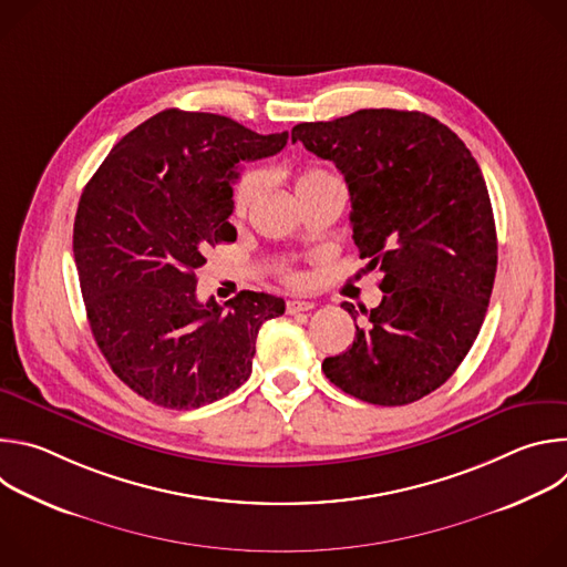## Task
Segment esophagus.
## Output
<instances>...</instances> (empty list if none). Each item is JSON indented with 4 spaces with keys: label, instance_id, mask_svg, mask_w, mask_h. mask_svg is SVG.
I'll use <instances>...</instances> for the list:
<instances>
[{
    "label": "esophagus",
    "instance_id": "1",
    "mask_svg": "<svg viewBox=\"0 0 567 567\" xmlns=\"http://www.w3.org/2000/svg\"><path fill=\"white\" fill-rule=\"evenodd\" d=\"M313 309V302L309 300H289L287 302V313H300V311H309Z\"/></svg>",
    "mask_w": 567,
    "mask_h": 567
}]
</instances>
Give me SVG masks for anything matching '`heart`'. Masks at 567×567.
I'll return each mask as SVG.
<instances>
[{
    "mask_svg": "<svg viewBox=\"0 0 567 567\" xmlns=\"http://www.w3.org/2000/svg\"><path fill=\"white\" fill-rule=\"evenodd\" d=\"M330 184H341V182L332 173H328V171H322L318 166H309V168L298 173L293 188H296L298 199H302L309 193H313V190H318L322 186H330ZM260 188H262V173L260 171H245L235 179L233 190H230V204H233V215L235 217H245L247 215V210L256 202ZM287 280L296 282L298 278L289 274Z\"/></svg>",
    "mask_w": 567,
    "mask_h": 567,
    "instance_id": "b5f03b06",
    "label": "heart"
}]
</instances>
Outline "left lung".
<instances>
[{"label":"left lung","mask_w":567,"mask_h":567,"mask_svg":"<svg viewBox=\"0 0 567 567\" xmlns=\"http://www.w3.org/2000/svg\"><path fill=\"white\" fill-rule=\"evenodd\" d=\"M346 177L352 237L383 274V300L361 309L354 343L322 361L343 392L403 406L437 390L471 350L487 313L496 267V221L477 161L437 118L359 110L291 130ZM343 309L357 320L354 305Z\"/></svg>","instance_id":"1"}]
</instances>
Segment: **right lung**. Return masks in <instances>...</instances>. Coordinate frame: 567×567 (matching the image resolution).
<instances>
[{
  "label": "right lung",
  "mask_w": 567,
  "mask_h": 567,
  "mask_svg": "<svg viewBox=\"0 0 567 567\" xmlns=\"http://www.w3.org/2000/svg\"><path fill=\"white\" fill-rule=\"evenodd\" d=\"M287 138L166 110L125 134L80 195L73 258L92 334L114 374L156 406L193 411L237 390L262 322L285 313L282 298L258 291H239L228 311L202 302L195 269L237 237V166Z\"/></svg>",
  "instance_id": "1"
}]
</instances>
